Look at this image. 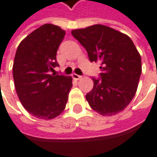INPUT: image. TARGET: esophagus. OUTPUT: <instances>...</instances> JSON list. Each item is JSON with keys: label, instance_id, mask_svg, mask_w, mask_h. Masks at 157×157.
I'll use <instances>...</instances> for the list:
<instances>
[{"label": "esophagus", "instance_id": "1", "mask_svg": "<svg viewBox=\"0 0 157 157\" xmlns=\"http://www.w3.org/2000/svg\"><path fill=\"white\" fill-rule=\"evenodd\" d=\"M72 77H73L74 79H75V80H80V79L82 78V76L77 75V74H73V75H72Z\"/></svg>", "mask_w": 157, "mask_h": 157}]
</instances>
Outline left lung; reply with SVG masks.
Instances as JSON below:
<instances>
[{
  "label": "left lung",
  "instance_id": "left-lung-1",
  "mask_svg": "<svg viewBox=\"0 0 157 157\" xmlns=\"http://www.w3.org/2000/svg\"><path fill=\"white\" fill-rule=\"evenodd\" d=\"M87 50L90 62H101L100 78L86 95L92 109L102 116L122 111L136 95L142 74L141 56L125 34L104 25L72 30Z\"/></svg>",
  "mask_w": 157,
  "mask_h": 157
}]
</instances>
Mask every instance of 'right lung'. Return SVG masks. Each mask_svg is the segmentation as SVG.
<instances>
[{"label":"right lung","mask_w":157,"mask_h":157,"mask_svg":"<svg viewBox=\"0 0 157 157\" xmlns=\"http://www.w3.org/2000/svg\"><path fill=\"white\" fill-rule=\"evenodd\" d=\"M65 31L44 24L21 41L14 56V87L25 109L40 119L50 120L65 109L72 77L51 74L58 67L57 49Z\"/></svg>","instance_id":"add662e5"}]
</instances>
